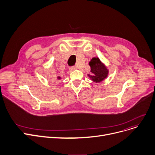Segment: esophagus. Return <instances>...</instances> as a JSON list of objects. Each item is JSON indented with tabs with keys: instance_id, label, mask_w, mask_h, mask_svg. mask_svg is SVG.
<instances>
[{
	"instance_id": "34e87169",
	"label": "esophagus",
	"mask_w": 155,
	"mask_h": 155,
	"mask_svg": "<svg viewBox=\"0 0 155 155\" xmlns=\"http://www.w3.org/2000/svg\"><path fill=\"white\" fill-rule=\"evenodd\" d=\"M77 67L76 66H73V67H71L70 68V70H71V71H73V70H75V69H77Z\"/></svg>"
}]
</instances>
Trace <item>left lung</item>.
Returning a JSON list of instances; mask_svg holds the SVG:
<instances>
[{
    "label": "left lung",
    "instance_id": "left-lung-1",
    "mask_svg": "<svg viewBox=\"0 0 155 155\" xmlns=\"http://www.w3.org/2000/svg\"><path fill=\"white\" fill-rule=\"evenodd\" d=\"M91 66L92 75H88L94 82H100L106 78L108 75V70L105 67V65L100 61L99 58H93L89 62Z\"/></svg>",
    "mask_w": 155,
    "mask_h": 155
}]
</instances>
